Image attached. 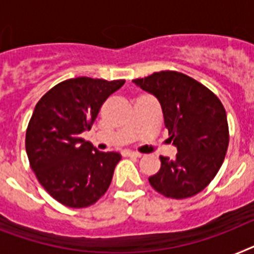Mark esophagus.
<instances>
[{
	"label": "esophagus",
	"mask_w": 254,
	"mask_h": 254,
	"mask_svg": "<svg viewBox=\"0 0 254 254\" xmlns=\"http://www.w3.org/2000/svg\"><path fill=\"white\" fill-rule=\"evenodd\" d=\"M123 156L125 157H141V154L137 152H132V150H125V152H123Z\"/></svg>",
	"instance_id": "obj_1"
}]
</instances>
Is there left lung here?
Segmentation results:
<instances>
[{
    "label": "left lung",
    "mask_w": 254,
    "mask_h": 254,
    "mask_svg": "<svg viewBox=\"0 0 254 254\" xmlns=\"http://www.w3.org/2000/svg\"><path fill=\"white\" fill-rule=\"evenodd\" d=\"M132 81L158 100L170 141L178 150L174 160L160 157L161 169L149 177L150 186L171 198L197 194L214 179L227 152L223 105L201 83L177 71L154 72Z\"/></svg>",
    "instance_id": "obj_1"
}]
</instances>
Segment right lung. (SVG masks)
<instances>
[{
	"instance_id": "obj_1",
	"label": "right lung",
	"mask_w": 254,
	"mask_h": 254,
	"mask_svg": "<svg viewBox=\"0 0 254 254\" xmlns=\"http://www.w3.org/2000/svg\"><path fill=\"white\" fill-rule=\"evenodd\" d=\"M125 80L68 79L36 104L26 133V150L40 184L58 202L87 207L104 196L112 183L117 152H100L80 133L91 129L106 98Z\"/></svg>"
}]
</instances>
